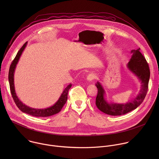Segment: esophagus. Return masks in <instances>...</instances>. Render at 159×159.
I'll return each instance as SVG.
<instances>
[{
    "label": "esophagus",
    "mask_w": 159,
    "mask_h": 159,
    "mask_svg": "<svg viewBox=\"0 0 159 159\" xmlns=\"http://www.w3.org/2000/svg\"><path fill=\"white\" fill-rule=\"evenodd\" d=\"M95 79V75L94 74H90L87 76V80L88 82H92L93 79Z\"/></svg>",
    "instance_id": "34e87169"
}]
</instances>
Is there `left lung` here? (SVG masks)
<instances>
[{"label":"left lung","mask_w":159,"mask_h":159,"mask_svg":"<svg viewBox=\"0 0 159 159\" xmlns=\"http://www.w3.org/2000/svg\"><path fill=\"white\" fill-rule=\"evenodd\" d=\"M140 49L132 50L131 59L126 66L128 69L138 78L141 84L140 92L136 98L125 104L114 103L108 102L106 99V91L99 82H97L96 86L98 93L96 99V104L98 108L105 114L111 116H120L137 108L143 101L147 91L150 79V70L148 65L140 52Z\"/></svg>","instance_id":"8db88e82"}]
</instances>
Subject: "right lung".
I'll list each match as a JSON object with an SVG mask.
<instances>
[{"label": "right lung", "mask_w": 159, "mask_h": 159, "mask_svg": "<svg viewBox=\"0 0 159 159\" xmlns=\"http://www.w3.org/2000/svg\"><path fill=\"white\" fill-rule=\"evenodd\" d=\"M28 42L25 43L23 46L21 47V48L19 50V51L17 52L14 60L12 61L9 71V82L10 85V89L11 93L12 96V98L16 104V106L18 107V108L25 113L28 114L31 116H33L35 117H48L52 115H54L55 114H57L59 112L65 104L66 103L67 101V95L68 92H69V89L72 87V84H70L68 85L65 89L63 90V92L58 99V101L52 106L48 107L47 108L44 109H36V108H32L30 106H28L23 104V102H21L20 99L18 98L17 96L16 95V90H15V87H14V72L16 68V65L19 60V58L25 50V48L27 46Z\"/></svg>", "instance_id": "1"}]
</instances>
